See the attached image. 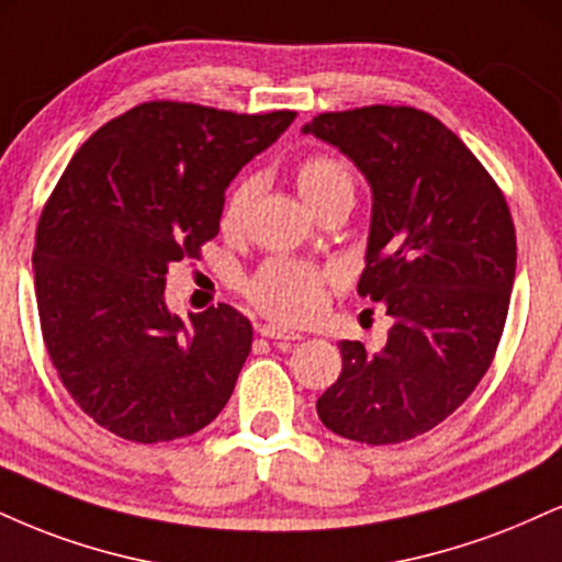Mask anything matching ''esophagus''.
<instances>
[{
	"label": "esophagus",
	"mask_w": 562,
	"mask_h": 562,
	"mask_svg": "<svg viewBox=\"0 0 562 562\" xmlns=\"http://www.w3.org/2000/svg\"><path fill=\"white\" fill-rule=\"evenodd\" d=\"M259 335L261 337H269V340H277V342H295V340H301V333H293V329L280 327V324H261Z\"/></svg>",
	"instance_id": "obj_1"
}]
</instances>
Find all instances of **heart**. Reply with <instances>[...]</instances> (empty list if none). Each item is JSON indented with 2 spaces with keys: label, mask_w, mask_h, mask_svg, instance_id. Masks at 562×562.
Listing matches in <instances>:
<instances>
[{
  "label": "heart",
  "mask_w": 562,
  "mask_h": 562,
  "mask_svg": "<svg viewBox=\"0 0 562 562\" xmlns=\"http://www.w3.org/2000/svg\"><path fill=\"white\" fill-rule=\"evenodd\" d=\"M295 188L314 212L333 199L353 201V172H350L346 159L333 157V154H314L295 167ZM254 193V180H243L229 193L220 220L225 233H240ZM324 282H327V272H322V269L301 261L272 259L259 267V272L246 282V295L256 308L274 316V319L306 322L322 306Z\"/></svg>",
  "instance_id": "heart-1"
}]
</instances>
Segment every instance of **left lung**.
Masks as SVG:
<instances>
[{
    "label": "left lung",
    "instance_id": "1",
    "mask_svg": "<svg viewBox=\"0 0 562 562\" xmlns=\"http://www.w3.org/2000/svg\"><path fill=\"white\" fill-rule=\"evenodd\" d=\"M303 133L340 148L369 182L358 295L392 319L380 350L340 342L342 371L316 414L356 442H405L445 422L495 358L516 280L510 209L463 140L414 106L324 112Z\"/></svg>",
    "mask_w": 562,
    "mask_h": 562
}]
</instances>
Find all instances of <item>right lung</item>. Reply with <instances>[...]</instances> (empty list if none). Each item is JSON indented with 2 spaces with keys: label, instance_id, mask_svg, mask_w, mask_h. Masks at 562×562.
<instances>
[{
  "label": "right lung",
  "instance_id": "right-lung-1",
  "mask_svg": "<svg viewBox=\"0 0 562 562\" xmlns=\"http://www.w3.org/2000/svg\"><path fill=\"white\" fill-rule=\"evenodd\" d=\"M293 120L148 101L70 159L38 220L33 272L54 369L99 427L170 442L225 408L251 322L227 303L172 314L167 269L220 233L227 186Z\"/></svg>",
  "mask_w": 562,
  "mask_h": 562
}]
</instances>
